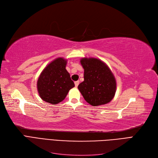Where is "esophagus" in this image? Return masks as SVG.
<instances>
[{
  "label": "esophagus",
  "instance_id": "1",
  "mask_svg": "<svg viewBox=\"0 0 158 158\" xmlns=\"http://www.w3.org/2000/svg\"><path fill=\"white\" fill-rule=\"evenodd\" d=\"M74 84H75V86H76V88H77L78 84H79V82H78V81H76V82H74Z\"/></svg>",
  "mask_w": 158,
  "mask_h": 158
}]
</instances>
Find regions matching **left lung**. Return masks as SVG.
Returning a JSON list of instances; mask_svg holds the SVG:
<instances>
[{"instance_id":"left-lung-1","label":"left lung","mask_w":158,"mask_h":158,"mask_svg":"<svg viewBox=\"0 0 158 158\" xmlns=\"http://www.w3.org/2000/svg\"><path fill=\"white\" fill-rule=\"evenodd\" d=\"M80 62L84 70V80L78 88L84 99L94 107L109 103L117 90L111 70L105 62L95 57H84Z\"/></svg>"}]
</instances>
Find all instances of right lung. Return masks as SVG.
<instances>
[{
	"label": "right lung",
	"instance_id": "add662e5",
	"mask_svg": "<svg viewBox=\"0 0 158 158\" xmlns=\"http://www.w3.org/2000/svg\"><path fill=\"white\" fill-rule=\"evenodd\" d=\"M67 61L63 57H58L42 70L37 81V89L43 101L52 105L58 104L74 87V82L66 69Z\"/></svg>",
	"mask_w": 158,
	"mask_h": 158
}]
</instances>
